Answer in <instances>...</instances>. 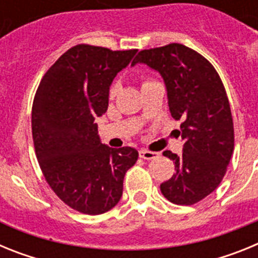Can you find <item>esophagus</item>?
Segmentation results:
<instances>
[{
  "label": "esophagus",
  "instance_id": "obj_1",
  "mask_svg": "<svg viewBox=\"0 0 258 258\" xmlns=\"http://www.w3.org/2000/svg\"><path fill=\"white\" fill-rule=\"evenodd\" d=\"M160 156L159 152L149 151V150H140V157L145 159V160H154V159H157Z\"/></svg>",
  "mask_w": 258,
  "mask_h": 258
}]
</instances>
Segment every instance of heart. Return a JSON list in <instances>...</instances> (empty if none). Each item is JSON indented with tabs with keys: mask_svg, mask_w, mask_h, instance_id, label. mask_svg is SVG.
I'll list each match as a JSON object with an SVG mask.
<instances>
[{
	"mask_svg": "<svg viewBox=\"0 0 258 258\" xmlns=\"http://www.w3.org/2000/svg\"><path fill=\"white\" fill-rule=\"evenodd\" d=\"M146 83H150V81H146ZM116 90H117V88H116V85H113L112 88H111V92H109V95H111V97H113V95L116 94Z\"/></svg>",
	"mask_w": 258,
	"mask_h": 258,
	"instance_id": "1",
	"label": "heart"
}]
</instances>
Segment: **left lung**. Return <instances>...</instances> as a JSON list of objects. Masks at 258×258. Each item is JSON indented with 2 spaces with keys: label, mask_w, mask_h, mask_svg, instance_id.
<instances>
[{
  "label": "left lung",
  "mask_w": 258,
  "mask_h": 258,
  "mask_svg": "<svg viewBox=\"0 0 258 258\" xmlns=\"http://www.w3.org/2000/svg\"><path fill=\"white\" fill-rule=\"evenodd\" d=\"M163 77L173 118L182 120V155L164 151L174 163L172 178L160 184L169 202L192 206L222 181L234 151L231 109L217 71L203 55L181 44L142 50L133 60Z\"/></svg>",
  "instance_id": "8db88e82"
}]
</instances>
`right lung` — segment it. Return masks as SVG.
Returning a JSON list of instances; mask_svg holds the SVG:
<instances>
[{"instance_id":"right-lung-1","label":"right lung","mask_w":258,"mask_h":258,"mask_svg":"<svg viewBox=\"0 0 258 258\" xmlns=\"http://www.w3.org/2000/svg\"><path fill=\"white\" fill-rule=\"evenodd\" d=\"M136 54L76 45L49 68L36 92L32 136L38 164L59 199L81 213L112 209L138 159L133 147L103 145L94 122L108 108L113 79Z\"/></svg>"}]
</instances>
